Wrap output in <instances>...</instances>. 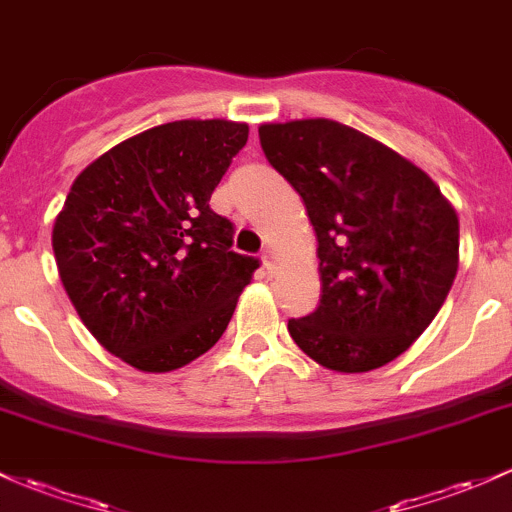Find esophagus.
I'll use <instances>...</instances> for the list:
<instances>
[{
    "label": "esophagus",
    "instance_id": "obj_1",
    "mask_svg": "<svg viewBox=\"0 0 512 512\" xmlns=\"http://www.w3.org/2000/svg\"><path fill=\"white\" fill-rule=\"evenodd\" d=\"M261 261H263V268H266L268 276H276V271H278V266H276V254H273L271 249H263Z\"/></svg>",
    "mask_w": 512,
    "mask_h": 512
}]
</instances>
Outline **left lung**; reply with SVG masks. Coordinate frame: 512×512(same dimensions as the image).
<instances>
[{
	"label": "left lung",
	"instance_id": "left-lung-1",
	"mask_svg": "<svg viewBox=\"0 0 512 512\" xmlns=\"http://www.w3.org/2000/svg\"><path fill=\"white\" fill-rule=\"evenodd\" d=\"M258 139L268 163L298 190L320 244V305L288 320L290 337L339 373L398 359L454 283V207L430 175L332 119L263 124Z\"/></svg>",
	"mask_w": 512,
	"mask_h": 512
}]
</instances>
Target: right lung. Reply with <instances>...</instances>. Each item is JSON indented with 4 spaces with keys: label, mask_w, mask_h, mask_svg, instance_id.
<instances>
[{
    "label": "right lung",
    "mask_w": 512,
    "mask_h": 512,
    "mask_svg": "<svg viewBox=\"0 0 512 512\" xmlns=\"http://www.w3.org/2000/svg\"><path fill=\"white\" fill-rule=\"evenodd\" d=\"M249 126L183 119L109 148L75 178L53 227L65 293L114 356L166 373L219 342L258 258L210 207Z\"/></svg>",
    "instance_id": "add662e5"
}]
</instances>
